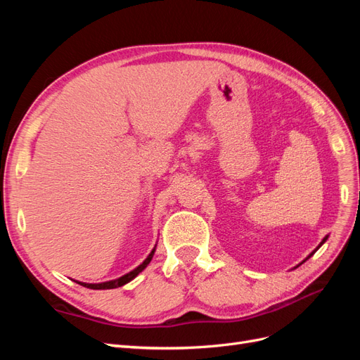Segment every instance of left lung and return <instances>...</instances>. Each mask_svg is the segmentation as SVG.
Here are the masks:
<instances>
[{
    "mask_svg": "<svg viewBox=\"0 0 360 360\" xmlns=\"http://www.w3.org/2000/svg\"><path fill=\"white\" fill-rule=\"evenodd\" d=\"M326 240H328V237H324V238H323V242L320 243V246H321V245H323ZM320 246H319V248H320ZM319 248H317V249H319ZM317 249H315V250H317ZM315 250H314V252H315ZM314 252H312V254H314ZM312 254H311V255H312ZM311 255H309V257H311Z\"/></svg>",
    "mask_w": 360,
    "mask_h": 360,
    "instance_id": "obj_1",
    "label": "left lung"
}]
</instances>
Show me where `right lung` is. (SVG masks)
Returning a JSON list of instances; mask_svg holds the SVG:
<instances>
[{
  "label": "right lung",
  "instance_id": "obj_1",
  "mask_svg": "<svg viewBox=\"0 0 360 360\" xmlns=\"http://www.w3.org/2000/svg\"><path fill=\"white\" fill-rule=\"evenodd\" d=\"M153 254H155V249L151 250V254L144 259L143 264H139L135 270L129 271L127 275H124V276H122V278L114 279V281H108V282H102V284H85V282H78V284H81V285H84V287H86V288H91V290H111V288L122 287V285L127 284V282L132 281L135 276H138V275L141 274V271H143V270L147 267V264L150 263L151 258H153Z\"/></svg>",
  "mask_w": 360,
  "mask_h": 360
}]
</instances>
